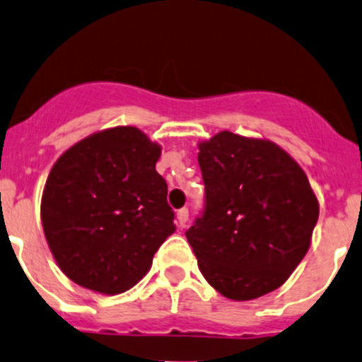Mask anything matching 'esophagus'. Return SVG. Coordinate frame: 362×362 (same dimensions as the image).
<instances>
[{"label": "esophagus", "mask_w": 362, "mask_h": 362, "mask_svg": "<svg viewBox=\"0 0 362 362\" xmlns=\"http://www.w3.org/2000/svg\"><path fill=\"white\" fill-rule=\"evenodd\" d=\"M177 220H178V226H180L182 229L187 226V222H189V210H187V208H182V210L177 211Z\"/></svg>", "instance_id": "obj_1"}]
</instances>
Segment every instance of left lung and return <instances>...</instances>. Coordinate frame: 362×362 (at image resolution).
I'll return each instance as SVG.
<instances>
[{"mask_svg": "<svg viewBox=\"0 0 362 362\" xmlns=\"http://www.w3.org/2000/svg\"><path fill=\"white\" fill-rule=\"evenodd\" d=\"M204 210L185 232L204 279L230 300L281 286L305 257L319 204L295 159L269 140L220 132L199 144Z\"/></svg>", "mask_w": 362, "mask_h": 362, "instance_id": "1", "label": "left lung"}]
</instances>
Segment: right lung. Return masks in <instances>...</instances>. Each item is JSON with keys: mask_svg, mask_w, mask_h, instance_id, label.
<instances>
[{"mask_svg": "<svg viewBox=\"0 0 362 362\" xmlns=\"http://www.w3.org/2000/svg\"><path fill=\"white\" fill-rule=\"evenodd\" d=\"M159 154L139 128L117 127L86 136L53 165L41 222L76 284L104 295L130 290L175 232L168 185L156 171Z\"/></svg>", "mask_w": 362, "mask_h": 362, "instance_id": "1", "label": "right lung"}]
</instances>
